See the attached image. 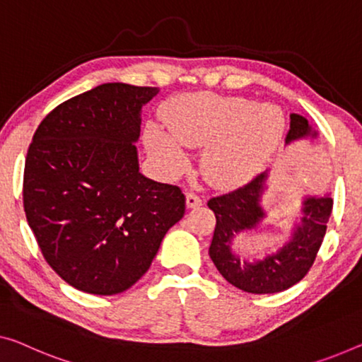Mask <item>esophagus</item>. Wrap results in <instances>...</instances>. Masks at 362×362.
Segmentation results:
<instances>
[{
  "label": "esophagus",
  "instance_id": "1",
  "mask_svg": "<svg viewBox=\"0 0 362 362\" xmlns=\"http://www.w3.org/2000/svg\"><path fill=\"white\" fill-rule=\"evenodd\" d=\"M202 204H203V199L202 198H199L198 195H195V193H188V195H187V208L193 209V208L202 206Z\"/></svg>",
  "mask_w": 362,
  "mask_h": 362
}]
</instances>
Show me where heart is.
<instances>
[{"mask_svg":"<svg viewBox=\"0 0 362 362\" xmlns=\"http://www.w3.org/2000/svg\"><path fill=\"white\" fill-rule=\"evenodd\" d=\"M170 134L151 127L149 154L169 174H180L187 156L177 145L206 148L202 170L218 187L250 180L278 146L284 132V113L278 105L253 104L244 97L188 94L170 102L164 113Z\"/></svg>","mask_w":362,"mask_h":362,"instance_id":"1","label":"heart"}]
</instances>
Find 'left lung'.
Returning a JSON list of instances; mask_svg holds the SVG:
<instances>
[{"label":"left lung","instance_id":"obj_1","mask_svg":"<svg viewBox=\"0 0 362 362\" xmlns=\"http://www.w3.org/2000/svg\"><path fill=\"white\" fill-rule=\"evenodd\" d=\"M317 136L319 133L309 125L307 118L291 113L286 144ZM267 180L268 170L262 172L237 190L208 202L209 209H213L216 216L209 257L226 281L252 294L279 293L289 289L305 276L314 265L333 208L330 193L304 197L300 216L293 224L289 239L276 252L268 253L260 260L247 262L240 253L234 252L233 244L239 234L257 230L267 218L262 206Z\"/></svg>","mask_w":362,"mask_h":362}]
</instances>
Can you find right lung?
Masks as SVG:
<instances>
[{"mask_svg": "<svg viewBox=\"0 0 362 362\" xmlns=\"http://www.w3.org/2000/svg\"><path fill=\"white\" fill-rule=\"evenodd\" d=\"M158 94L97 86L48 113L27 151V223L53 272L83 293L132 288L185 214L179 187L139 172L141 110Z\"/></svg>", "mask_w": 362, "mask_h": 362, "instance_id": "add662e5", "label": "right lung"}]
</instances>
